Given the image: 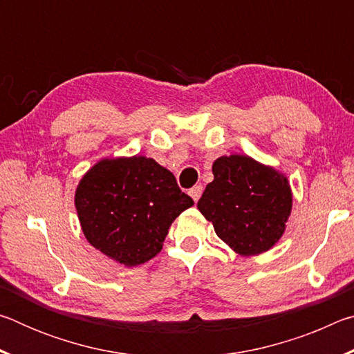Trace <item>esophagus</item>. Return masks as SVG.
<instances>
[{"mask_svg": "<svg viewBox=\"0 0 354 354\" xmlns=\"http://www.w3.org/2000/svg\"><path fill=\"white\" fill-rule=\"evenodd\" d=\"M189 194H190L192 198H194V201L196 203V201L200 200V196H201V194H203V185H201V184L195 185V187H192V189L189 190Z\"/></svg>", "mask_w": 354, "mask_h": 354, "instance_id": "34e87169", "label": "esophagus"}]
</instances>
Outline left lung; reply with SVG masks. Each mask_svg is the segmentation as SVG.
Instances as JSON below:
<instances>
[{
    "label": "left lung",
    "instance_id": "8db88e82",
    "mask_svg": "<svg viewBox=\"0 0 354 354\" xmlns=\"http://www.w3.org/2000/svg\"><path fill=\"white\" fill-rule=\"evenodd\" d=\"M198 209L221 241L243 256L270 250L290 215L289 183L277 170L248 156H223L212 165Z\"/></svg>",
    "mask_w": 354,
    "mask_h": 354
}]
</instances>
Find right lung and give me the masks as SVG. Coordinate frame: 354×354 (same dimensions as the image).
<instances>
[{
  "mask_svg": "<svg viewBox=\"0 0 354 354\" xmlns=\"http://www.w3.org/2000/svg\"><path fill=\"white\" fill-rule=\"evenodd\" d=\"M76 211L87 241L124 266H139L162 248L171 221L194 205L173 173L154 159H104L76 190Z\"/></svg>",
  "mask_w": 354,
  "mask_h": 354,
  "instance_id": "1",
  "label": "right lung"
}]
</instances>
